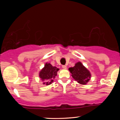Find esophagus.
I'll list each match as a JSON object with an SVG mask.
<instances>
[{
	"label": "esophagus",
	"instance_id": "esophagus-1",
	"mask_svg": "<svg viewBox=\"0 0 120 120\" xmlns=\"http://www.w3.org/2000/svg\"><path fill=\"white\" fill-rule=\"evenodd\" d=\"M62 68H63V69H67V66L66 65H62Z\"/></svg>",
	"mask_w": 120,
	"mask_h": 120
}]
</instances>
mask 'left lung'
<instances>
[{
  "instance_id": "1",
  "label": "left lung",
  "mask_w": 120,
  "mask_h": 120,
  "mask_svg": "<svg viewBox=\"0 0 120 120\" xmlns=\"http://www.w3.org/2000/svg\"><path fill=\"white\" fill-rule=\"evenodd\" d=\"M69 70L74 79L81 85L87 84L91 79L90 71L80 62L75 64L74 67L69 68Z\"/></svg>"
}]
</instances>
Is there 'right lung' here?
Returning a JSON list of instances; mask_svg holds the SVG:
<instances>
[{
	"mask_svg": "<svg viewBox=\"0 0 120 120\" xmlns=\"http://www.w3.org/2000/svg\"><path fill=\"white\" fill-rule=\"evenodd\" d=\"M58 70V68L53 67L50 63H46L45 66L39 73V77L42 81H44L43 84L46 85L51 84L53 81V79L57 76Z\"/></svg>",
	"mask_w": 120,
	"mask_h": 120,
	"instance_id": "obj_1",
	"label": "right lung"
}]
</instances>
